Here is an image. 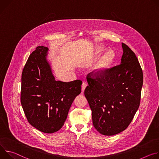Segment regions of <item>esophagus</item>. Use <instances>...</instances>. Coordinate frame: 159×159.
<instances>
[{
	"mask_svg": "<svg viewBox=\"0 0 159 159\" xmlns=\"http://www.w3.org/2000/svg\"><path fill=\"white\" fill-rule=\"evenodd\" d=\"M86 86H87V83H86V82L83 81V83H82V84H81V91H82V92H84V90H85Z\"/></svg>",
	"mask_w": 159,
	"mask_h": 159,
	"instance_id": "34e87169",
	"label": "esophagus"
}]
</instances>
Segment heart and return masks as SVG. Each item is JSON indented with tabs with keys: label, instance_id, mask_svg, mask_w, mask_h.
I'll return each mask as SVG.
<instances>
[{
	"label": "heart",
	"instance_id": "b5f03b06",
	"mask_svg": "<svg viewBox=\"0 0 159 159\" xmlns=\"http://www.w3.org/2000/svg\"><path fill=\"white\" fill-rule=\"evenodd\" d=\"M114 59V54L112 51H107L102 57L100 61L97 62L95 69L97 70H102L110 66Z\"/></svg>",
	"mask_w": 159,
	"mask_h": 159
}]
</instances>
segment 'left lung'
<instances>
[{
  "label": "left lung",
  "instance_id": "left-lung-1",
  "mask_svg": "<svg viewBox=\"0 0 159 159\" xmlns=\"http://www.w3.org/2000/svg\"><path fill=\"white\" fill-rule=\"evenodd\" d=\"M120 64L93 70L87 76L84 95L92 111L94 128L112 136L125 130L139 108L143 81L142 69L134 52L122 43Z\"/></svg>",
  "mask_w": 159,
  "mask_h": 159
}]
</instances>
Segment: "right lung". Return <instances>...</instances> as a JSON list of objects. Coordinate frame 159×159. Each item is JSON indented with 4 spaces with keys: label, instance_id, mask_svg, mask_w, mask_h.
I'll return each mask as SVG.
<instances>
[{
    "label": "right lung",
    "instance_id": "1",
    "mask_svg": "<svg viewBox=\"0 0 159 159\" xmlns=\"http://www.w3.org/2000/svg\"><path fill=\"white\" fill-rule=\"evenodd\" d=\"M48 48L39 46L29 56L21 75V103L30 124L45 133L64 125L82 81H56L46 60Z\"/></svg>",
    "mask_w": 159,
    "mask_h": 159
}]
</instances>
